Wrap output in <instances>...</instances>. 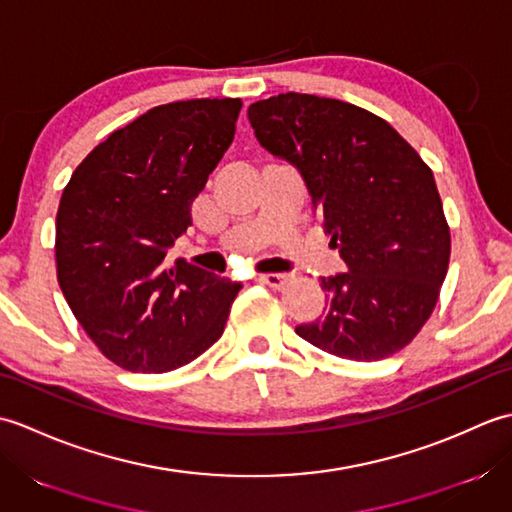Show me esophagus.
I'll use <instances>...</instances> for the list:
<instances>
[{"label":"esophagus","instance_id":"esophagus-1","mask_svg":"<svg viewBox=\"0 0 512 512\" xmlns=\"http://www.w3.org/2000/svg\"><path fill=\"white\" fill-rule=\"evenodd\" d=\"M290 279H292V275H286V273H268V275L259 277V281H262V284H266L268 288H275V290L284 288Z\"/></svg>","mask_w":512,"mask_h":512}]
</instances>
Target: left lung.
<instances>
[{
    "label": "left lung",
    "mask_w": 512,
    "mask_h": 512,
    "mask_svg": "<svg viewBox=\"0 0 512 512\" xmlns=\"http://www.w3.org/2000/svg\"><path fill=\"white\" fill-rule=\"evenodd\" d=\"M259 145L306 180L347 273L323 277L325 314L295 332L350 361L396 354L436 308L451 233L418 151L383 118L336 99L286 92L248 107Z\"/></svg>",
    "instance_id": "left-lung-1"
}]
</instances>
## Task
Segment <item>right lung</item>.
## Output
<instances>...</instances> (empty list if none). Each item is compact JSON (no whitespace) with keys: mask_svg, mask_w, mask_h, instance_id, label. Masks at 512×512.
<instances>
[{"mask_svg":"<svg viewBox=\"0 0 512 512\" xmlns=\"http://www.w3.org/2000/svg\"><path fill=\"white\" fill-rule=\"evenodd\" d=\"M239 99L151 107L74 169L57 211V279L96 347L129 372H171L220 339L237 281L169 248L231 147Z\"/></svg>","mask_w":512,"mask_h":512,"instance_id":"obj_1","label":"right lung"}]
</instances>
